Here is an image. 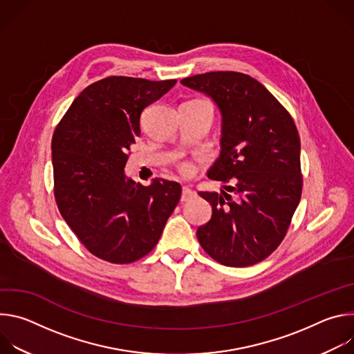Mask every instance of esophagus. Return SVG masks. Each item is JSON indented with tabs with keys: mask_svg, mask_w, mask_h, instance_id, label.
<instances>
[{
	"mask_svg": "<svg viewBox=\"0 0 354 354\" xmlns=\"http://www.w3.org/2000/svg\"><path fill=\"white\" fill-rule=\"evenodd\" d=\"M196 197V192H193L189 186H183L182 187V196H180V201H189L192 198Z\"/></svg>",
	"mask_w": 354,
	"mask_h": 354,
	"instance_id": "34e87169",
	"label": "esophagus"
}]
</instances>
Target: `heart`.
<instances>
[{
  "label": "heart",
  "instance_id": "1",
  "mask_svg": "<svg viewBox=\"0 0 354 354\" xmlns=\"http://www.w3.org/2000/svg\"><path fill=\"white\" fill-rule=\"evenodd\" d=\"M178 168H179V171H180L183 175H190V174L193 172V168H192V165H190L189 162H180Z\"/></svg>",
  "mask_w": 354,
  "mask_h": 354
}]
</instances>
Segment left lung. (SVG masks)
<instances>
[{"label": "left lung", "mask_w": 354, "mask_h": 354, "mask_svg": "<svg viewBox=\"0 0 354 354\" xmlns=\"http://www.w3.org/2000/svg\"><path fill=\"white\" fill-rule=\"evenodd\" d=\"M209 95L223 116L220 158L209 178L224 190L200 192L212 218L197 239L224 266L266 259L284 239L302 192L299 136L287 109L255 78L212 71L183 78Z\"/></svg>", "instance_id": "obj_1"}]
</instances>
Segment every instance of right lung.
<instances>
[{"mask_svg":"<svg viewBox=\"0 0 354 354\" xmlns=\"http://www.w3.org/2000/svg\"><path fill=\"white\" fill-rule=\"evenodd\" d=\"M176 80L108 77L86 86L52 138L60 214L96 258L124 265L154 249L180 198L178 182L142 186L124 175L142 111Z\"/></svg>","mask_w":354,"mask_h":354,"instance_id":"right-lung-1","label":"right lung"}]
</instances>
